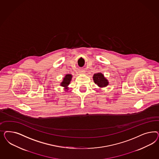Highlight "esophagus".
Wrapping results in <instances>:
<instances>
[{"mask_svg":"<svg viewBox=\"0 0 159 159\" xmlns=\"http://www.w3.org/2000/svg\"><path fill=\"white\" fill-rule=\"evenodd\" d=\"M80 73H84V71H82V70H81V71L80 72Z\"/></svg>","mask_w":159,"mask_h":159,"instance_id":"obj_1","label":"esophagus"}]
</instances>
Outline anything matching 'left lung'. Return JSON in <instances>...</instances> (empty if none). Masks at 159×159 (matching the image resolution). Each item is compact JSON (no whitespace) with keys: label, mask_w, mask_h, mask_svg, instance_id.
<instances>
[{"label":"left lung","mask_w":159,"mask_h":159,"mask_svg":"<svg viewBox=\"0 0 159 159\" xmlns=\"http://www.w3.org/2000/svg\"><path fill=\"white\" fill-rule=\"evenodd\" d=\"M93 80L94 83L99 87H103L108 84V82L101 73H95L93 76Z\"/></svg>","instance_id":"left-lung-1"}]
</instances>
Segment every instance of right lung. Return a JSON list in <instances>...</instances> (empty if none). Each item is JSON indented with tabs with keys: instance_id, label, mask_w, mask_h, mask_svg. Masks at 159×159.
<instances>
[{
	"instance_id": "1",
	"label": "right lung",
	"mask_w": 159,
	"mask_h": 159,
	"mask_svg": "<svg viewBox=\"0 0 159 159\" xmlns=\"http://www.w3.org/2000/svg\"><path fill=\"white\" fill-rule=\"evenodd\" d=\"M72 75L70 74L66 75L65 76V77H64L63 82L61 83V86L63 87H66L65 89H67V86L69 85V84L70 83V82L72 79Z\"/></svg>"
}]
</instances>
